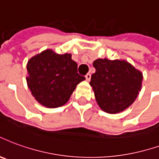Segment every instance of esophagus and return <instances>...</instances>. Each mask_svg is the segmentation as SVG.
<instances>
[{"label":"esophagus","instance_id":"obj_1","mask_svg":"<svg viewBox=\"0 0 159 159\" xmlns=\"http://www.w3.org/2000/svg\"><path fill=\"white\" fill-rule=\"evenodd\" d=\"M85 77H86V80H87V81H90V79H91V74L88 73L85 76Z\"/></svg>","mask_w":159,"mask_h":159}]
</instances>
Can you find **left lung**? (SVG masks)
I'll return each mask as SVG.
<instances>
[{"label":"left lung","instance_id":"obj_1","mask_svg":"<svg viewBox=\"0 0 159 159\" xmlns=\"http://www.w3.org/2000/svg\"><path fill=\"white\" fill-rule=\"evenodd\" d=\"M93 66L90 85L99 107L109 114L127 109L141 91L142 72L125 61L98 59Z\"/></svg>","mask_w":159,"mask_h":159}]
</instances>
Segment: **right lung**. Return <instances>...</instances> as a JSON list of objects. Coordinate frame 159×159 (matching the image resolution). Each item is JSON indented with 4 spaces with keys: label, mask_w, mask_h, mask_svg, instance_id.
<instances>
[{
    "label": "right lung",
    "mask_w": 159,
    "mask_h": 159,
    "mask_svg": "<svg viewBox=\"0 0 159 159\" xmlns=\"http://www.w3.org/2000/svg\"><path fill=\"white\" fill-rule=\"evenodd\" d=\"M27 83L35 99L42 105H64L85 77L77 73V64L70 54L59 55L46 50L28 62Z\"/></svg>",
    "instance_id": "add662e5"
}]
</instances>
